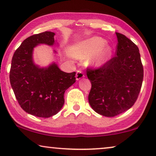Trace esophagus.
I'll use <instances>...</instances> for the list:
<instances>
[{"instance_id": "34e87169", "label": "esophagus", "mask_w": 156, "mask_h": 156, "mask_svg": "<svg viewBox=\"0 0 156 156\" xmlns=\"http://www.w3.org/2000/svg\"><path fill=\"white\" fill-rule=\"evenodd\" d=\"M84 77V73L82 71H79L76 72V80H82V78Z\"/></svg>"}]
</instances>
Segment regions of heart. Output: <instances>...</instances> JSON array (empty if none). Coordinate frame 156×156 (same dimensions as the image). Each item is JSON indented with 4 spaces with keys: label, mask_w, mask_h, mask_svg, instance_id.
Listing matches in <instances>:
<instances>
[{
    "label": "heart",
    "mask_w": 156,
    "mask_h": 156,
    "mask_svg": "<svg viewBox=\"0 0 156 156\" xmlns=\"http://www.w3.org/2000/svg\"><path fill=\"white\" fill-rule=\"evenodd\" d=\"M104 38L92 37L74 44L69 48V54L74 58L84 60L92 57L89 64L93 67H101L112 58L113 49L106 44Z\"/></svg>",
    "instance_id": "1"
}]
</instances>
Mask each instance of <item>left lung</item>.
<instances>
[{
  "instance_id": "left-lung-1",
  "label": "left lung",
  "mask_w": 156,
  "mask_h": 156,
  "mask_svg": "<svg viewBox=\"0 0 156 156\" xmlns=\"http://www.w3.org/2000/svg\"><path fill=\"white\" fill-rule=\"evenodd\" d=\"M118 39L116 56L98 69H87L91 89L89 103L97 114L113 117L129 110L142 86L144 69L138 48L122 34Z\"/></svg>"
}]
</instances>
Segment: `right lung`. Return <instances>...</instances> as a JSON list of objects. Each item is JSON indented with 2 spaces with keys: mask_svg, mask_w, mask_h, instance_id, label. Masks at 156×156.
<instances>
[{
  "mask_svg": "<svg viewBox=\"0 0 156 156\" xmlns=\"http://www.w3.org/2000/svg\"><path fill=\"white\" fill-rule=\"evenodd\" d=\"M55 35L46 31L25 39L12 56L10 71V84L21 108L42 118L54 116L61 110L65 91L76 82V72L62 71L54 62L40 67L34 61V48L37 46H59Z\"/></svg>",
  "mask_w": 156,
  "mask_h": 156,
  "instance_id": "right-lung-1",
  "label": "right lung"
}]
</instances>
